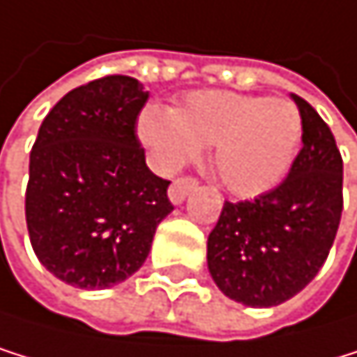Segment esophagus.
I'll return each mask as SVG.
<instances>
[{"mask_svg": "<svg viewBox=\"0 0 357 357\" xmlns=\"http://www.w3.org/2000/svg\"><path fill=\"white\" fill-rule=\"evenodd\" d=\"M197 186H199V180L192 175H182V177H177V180L169 186V197H171V202L173 204H182L186 199V195L190 190H195Z\"/></svg>", "mask_w": 357, "mask_h": 357, "instance_id": "esophagus-1", "label": "esophagus"}]
</instances>
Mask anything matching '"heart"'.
I'll return each instance as SVG.
<instances>
[{
  "label": "heart",
  "instance_id": "obj_1",
  "mask_svg": "<svg viewBox=\"0 0 357 357\" xmlns=\"http://www.w3.org/2000/svg\"><path fill=\"white\" fill-rule=\"evenodd\" d=\"M301 114L290 99L195 91L175 110L147 106L138 116V136L160 171H175L199 147H214L221 182L241 197L278 186L301 140Z\"/></svg>",
  "mask_w": 357,
  "mask_h": 357
}]
</instances>
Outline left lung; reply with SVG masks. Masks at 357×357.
<instances>
[{"instance_id":"obj_1","label":"left lung","mask_w":357,"mask_h":357,"mask_svg":"<svg viewBox=\"0 0 357 357\" xmlns=\"http://www.w3.org/2000/svg\"><path fill=\"white\" fill-rule=\"evenodd\" d=\"M303 147L284 182L251 202H225L208 236V268L223 295L271 307L295 297L325 264L342 214V155L299 95Z\"/></svg>"}]
</instances>
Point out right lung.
<instances>
[{"label":"right lung","instance_id":"right-lung-1","mask_svg":"<svg viewBox=\"0 0 357 357\" xmlns=\"http://www.w3.org/2000/svg\"><path fill=\"white\" fill-rule=\"evenodd\" d=\"M149 93L130 75L69 91L45 116L30 151L25 221L40 264L84 290L128 280L173 210L169 180L145 165L136 136Z\"/></svg>","mask_w":357,"mask_h":357}]
</instances>
